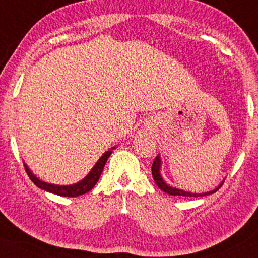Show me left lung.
<instances>
[{"mask_svg":"<svg viewBox=\"0 0 258 258\" xmlns=\"http://www.w3.org/2000/svg\"><path fill=\"white\" fill-rule=\"evenodd\" d=\"M161 157L160 156H156L154 160V163L153 166H151V173H153V178L155 180V184H156L162 190L163 192H166V194L168 195H172V196H185V197H202V196H207V195H212L214 192H216L219 190L220 187H221L223 181L220 184L218 187L215 188V190L213 191H209V192H206V194H192V192H187V191H184V190H179V188L176 187H172V186H169L168 184H166V181H164L162 176H161Z\"/></svg>","mask_w":258,"mask_h":258,"instance_id":"8db88e82","label":"left lung"}]
</instances>
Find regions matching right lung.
Listing matches in <instances>:
<instances>
[{"label":"right lung","instance_id":"add662e5","mask_svg":"<svg viewBox=\"0 0 258 258\" xmlns=\"http://www.w3.org/2000/svg\"><path fill=\"white\" fill-rule=\"evenodd\" d=\"M113 149L114 148H111L110 150L105 151V153L101 156V159L96 162L94 168L91 169V172H90L83 180H80L79 182H77V184H73V185L61 186V185L48 184V182L39 180L35 174H32V172H31L29 167H27L25 163H24V167H25V170H26L27 175H29V178L31 179V181H32L36 186H38L39 188H42V190L58 195V196L77 197V196H80V195L86 194V192H89L90 190H92L94 186L97 184L99 176L102 174V170H103L105 166V162H107L108 157L111 155V150H113Z\"/></svg>","mask_w":258,"mask_h":258}]
</instances>
